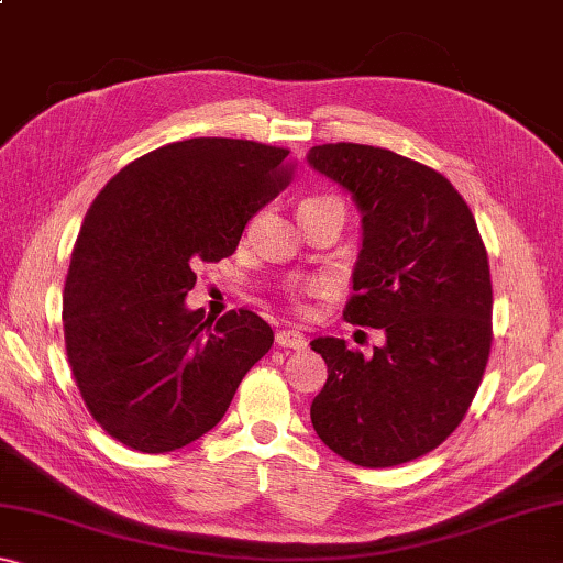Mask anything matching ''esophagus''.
I'll use <instances>...</instances> for the list:
<instances>
[{"instance_id": "esophagus-1", "label": "esophagus", "mask_w": 563, "mask_h": 563, "mask_svg": "<svg viewBox=\"0 0 563 563\" xmlns=\"http://www.w3.org/2000/svg\"><path fill=\"white\" fill-rule=\"evenodd\" d=\"M275 345L290 347V350H305L308 347V340H305V335L298 330H278L275 332Z\"/></svg>"}]
</instances>
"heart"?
Returning a JSON list of instances; mask_svg holds the SVG:
<instances>
[{"label": "heart", "instance_id": "obj_1", "mask_svg": "<svg viewBox=\"0 0 563 563\" xmlns=\"http://www.w3.org/2000/svg\"><path fill=\"white\" fill-rule=\"evenodd\" d=\"M328 201H338V198H332V196H310V198H305L300 206L328 203ZM322 288H325V280H320V278H295V280L288 283V288H285V290H288V298L295 305V310L305 312V310H308V298H310V295H318Z\"/></svg>", "mask_w": 563, "mask_h": 563}]
</instances>
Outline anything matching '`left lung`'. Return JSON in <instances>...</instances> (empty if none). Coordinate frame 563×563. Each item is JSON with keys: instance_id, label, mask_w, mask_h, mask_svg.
Wrapping results in <instances>:
<instances>
[{"instance_id": "1", "label": "left lung", "mask_w": 563, "mask_h": 563, "mask_svg": "<svg viewBox=\"0 0 563 563\" xmlns=\"http://www.w3.org/2000/svg\"><path fill=\"white\" fill-rule=\"evenodd\" d=\"M308 161L362 211V251L342 318L387 338L369 357L338 338L310 342L328 365L312 427L352 464L412 462L460 427L487 369V247L440 170L365 144L312 146Z\"/></svg>"}]
</instances>
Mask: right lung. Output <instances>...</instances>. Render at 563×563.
Returning a JSON list of instances; mask_svg holds the SVG:
<instances>
[{
  "mask_svg": "<svg viewBox=\"0 0 563 563\" xmlns=\"http://www.w3.org/2000/svg\"><path fill=\"white\" fill-rule=\"evenodd\" d=\"M288 148L188 139L123 166L93 198L64 283V345L84 405L136 452L180 450L221 422L273 345L253 310H188L196 268L235 253L290 184Z\"/></svg>",
  "mask_w": 563,
  "mask_h": 563,
  "instance_id": "right-lung-1",
  "label": "right lung"
}]
</instances>
